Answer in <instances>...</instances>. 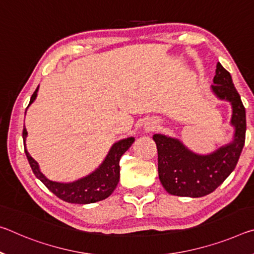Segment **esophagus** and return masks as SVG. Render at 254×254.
<instances>
[{
  "instance_id": "obj_1",
  "label": "esophagus",
  "mask_w": 254,
  "mask_h": 254,
  "mask_svg": "<svg viewBox=\"0 0 254 254\" xmlns=\"http://www.w3.org/2000/svg\"><path fill=\"white\" fill-rule=\"evenodd\" d=\"M152 128H154V126H152V124H146V130L147 131H150V130H152Z\"/></svg>"
}]
</instances>
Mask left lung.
<instances>
[{
  "label": "left lung",
  "mask_w": 254,
  "mask_h": 254,
  "mask_svg": "<svg viewBox=\"0 0 254 254\" xmlns=\"http://www.w3.org/2000/svg\"><path fill=\"white\" fill-rule=\"evenodd\" d=\"M211 88L217 97L232 104L234 140L214 154L200 156L185 148L178 139L154 134L152 139L158 151L159 180L170 194L200 198L214 192L234 171L243 150L247 132L245 108L231 74L219 62Z\"/></svg>",
  "instance_id": "obj_1"
}]
</instances>
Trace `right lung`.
<instances>
[{
    "label": "right lung",
    "instance_id": "right-lung-1",
    "mask_svg": "<svg viewBox=\"0 0 254 254\" xmlns=\"http://www.w3.org/2000/svg\"><path fill=\"white\" fill-rule=\"evenodd\" d=\"M38 87L36 88L33 96H31L29 105L37 96ZM26 136L27 130L26 127H23L22 138L23 142H25V152L36 178L42 181L48 190L53 192L58 198L66 201V202L80 204L97 202V201L108 198L112 194L120 180L121 157L134 141V138H127L113 144L104 163L94 173H91L86 178L80 179L72 183H59L50 181L40 173L37 162L29 155V152L26 149Z\"/></svg>",
    "mask_w": 254,
    "mask_h": 254
}]
</instances>
